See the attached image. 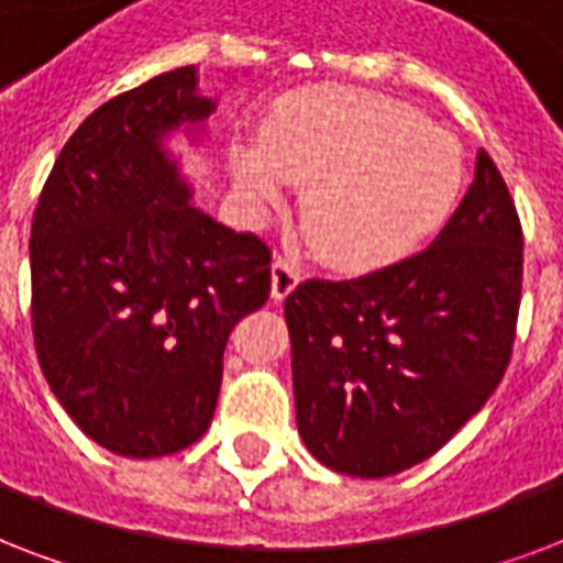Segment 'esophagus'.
Here are the masks:
<instances>
[{"mask_svg": "<svg viewBox=\"0 0 563 563\" xmlns=\"http://www.w3.org/2000/svg\"><path fill=\"white\" fill-rule=\"evenodd\" d=\"M300 283L298 263H291L286 256H277L272 265V298L283 300L289 298L291 289Z\"/></svg>", "mask_w": 563, "mask_h": 563, "instance_id": "34e87169", "label": "esophagus"}]
</instances>
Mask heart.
Segmentation results:
<instances>
[{
    "label": "heart",
    "mask_w": 563,
    "mask_h": 563,
    "mask_svg": "<svg viewBox=\"0 0 563 563\" xmlns=\"http://www.w3.org/2000/svg\"><path fill=\"white\" fill-rule=\"evenodd\" d=\"M286 184L309 189L303 228L318 254L339 265L388 263L432 233L459 201L462 145L402 101L330 90L274 119L265 161L242 154L239 189L277 207Z\"/></svg>",
    "instance_id": "1"
}]
</instances>
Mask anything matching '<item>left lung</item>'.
<instances>
[{"instance_id":"1","label":"left lung","mask_w":563,"mask_h":563,"mask_svg":"<svg viewBox=\"0 0 563 563\" xmlns=\"http://www.w3.org/2000/svg\"><path fill=\"white\" fill-rule=\"evenodd\" d=\"M523 298V228L488 152L435 242L286 298L295 411L318 462L383 479L438 453L497 391Z\"/></svg>"}]
</instances>
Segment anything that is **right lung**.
<instances>
[{
    "mask_svg": "<svg viewBox=\"0 0 563 563\" xmlns=\"http://www.w3.org/2000/svg\"><path fill=\"white\" fill-rule=\"evenodd\" d=\"M195 69L96 108L31 221L34 351L66 415L110 453L154 459L207 432L233 327L272 295V247L189 203L161 148L210 117Z\"/></svg>",
    "mask_w": 563,
    "mask_h": 563,
    "instance_id": "1",
    "label": "right lung"
}]
</instances>
